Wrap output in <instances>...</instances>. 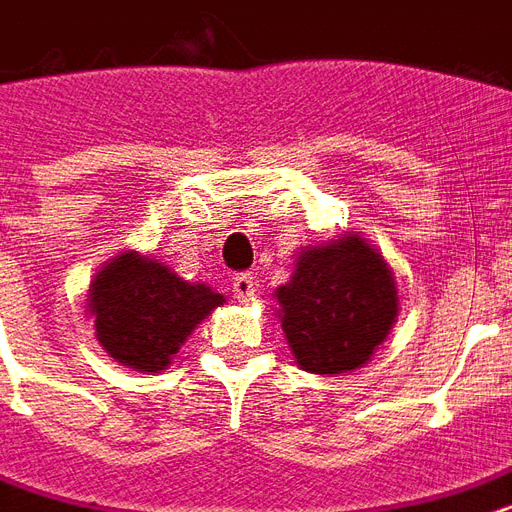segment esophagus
<instances>
[{"mask_svg": "<svg viewBox=\"0 0 512 512\" xmlns=\"http://www.w3.org/2000/svg\"><path fill=\"white\" fill-rule=\"evenodd\" d=\"M230 290H233V298L236 301H246L249 295L255 293V276L252 274H236L233 276V282H230Z\"/></svg>", "mask_w": 512, "mask_h": 512, "instance_id": "esophagus-1", "label": "esophagus"}]
</instances>
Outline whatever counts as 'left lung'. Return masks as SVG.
<instances>
[{"mask_svg":"<svg viewBox=\"0 0 512 512\" xmlns=\"http://www.w3.org/2000/svg\"><path fill=\"white\" fill-rule=\"evenodd\" d=\"M276 298L295 361L312 374L363 366L399 312L391 268L358 236L301 252Z\"/></svg>","mask_w":512,"mask_h":512,"instance_id":"8db88e82","label":"left lung"}]
</instances>
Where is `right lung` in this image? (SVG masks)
<instances>
[{
    "instance_id": "right-lung-1",
    "label": "right lung",
    "mask_w": 512,
    "mask_h": 512,
    "mask_svg": "<svg viewBox=\"0 0 512 512\" xmlns=\"http://www.w3.org/2000/svg\"><path fill=\"white\" fill-rule=\"evenodd\" d=\"M222 301L211 287L189 285L157 260L127 252L97 274L89 312L111 358L135 372H160Z\"/></svg>"
}]
</instances>
